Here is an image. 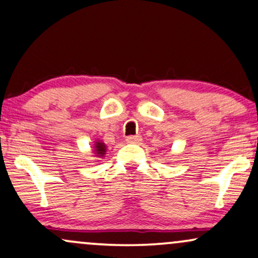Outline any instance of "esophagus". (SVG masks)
<instances>
[{
  "mask_svg": "<svg viewBox=\"0 0 258 258\" xmlns=\"http://www.w3.org/2000/svg\"><path fill=\"white\" fill-rule=\"evenodd\" d=\"M141 141H142L141 136H128V137L126 138L127 143H139Z\"/></svg>",
  "mask_w": 258,
  "mask_h": 258,
  "instance_id": "34e87169",
  "label": "esophagus"
}]
</instances>
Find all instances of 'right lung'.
I'll return each mask as SVG.
<instances>
[{
  "label": "right lung",
  "instance_id": "obj_1",
  "mask_svg": "<svg viewBox=\"0 0 258 258\" xmlns=\"http://www.w3.org/2000/svg\"><path fill=\"white\" fill-rule=\"evenodd\" d=\"M105 148H107V147H105V145H104V143H102V142H96V144H95V153H96V156L103 157L104 154H105V150H107V149H105Z\"/></svg>",
  "mask_w": 258,
  "mask_h": 258
}]
</instances>
